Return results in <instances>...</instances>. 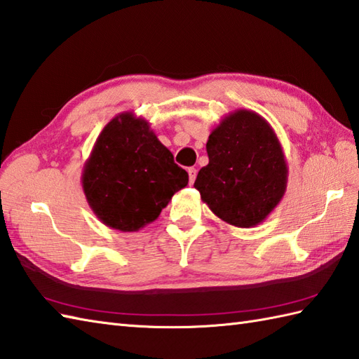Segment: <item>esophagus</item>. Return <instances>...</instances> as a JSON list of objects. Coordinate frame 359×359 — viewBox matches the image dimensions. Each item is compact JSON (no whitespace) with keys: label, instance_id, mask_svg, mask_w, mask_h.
I'll return each instance as SVG.
<instances>
[{"label":"esophagus","instance_id":"esophagus-1","mask_svg":"<svg viewBox=\"0 0 359 359\" xmlns=\"http://www.w3.org/2000/svg\"><path fill=\"white\" fill-rule=\"evenodd\" d=\"M188 175H189V184H194L196 180V175H197V170L196 168H188Z\"/></svg>","mask_w":359,"mask_h":359}]
</instances>
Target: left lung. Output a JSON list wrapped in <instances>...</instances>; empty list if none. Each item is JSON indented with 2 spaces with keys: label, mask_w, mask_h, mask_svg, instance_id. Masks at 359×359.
Segmentation results:
<instances>
[{
  "label": "left lung",
  "mask_w": 359,
  "mask_h": 359,
  "mask_svg": "<svg viewBox=\"0 0 359 359\" xmlns=\"http://www.w3.org/2000/svg\"><path fill=\"white\" fill-rule=\"evenodd\" d=\"M210 162L197 174L194 188L224 222L256 226L278 207L287 189L288 168L271 125L257 112L238 109L212 129Z\"/></svg>",
  "instance_id": "left-lung-1"
}]
</instances>
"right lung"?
I'll list each match as a JSON object with an SVG mask.
<instances>
[{"mask_svg":"<svg viewBox=\"0 0 359 359\" xmlns=\"http://www.w3.org/2000/svg\"><path fill=\"white\" fill-rule=\"evenodd\" d=\"M188 185L149 121L121 112L103 128L81 172L94 215L118 231H139L154 222L171 197Z\"/></svg>","mask_w":359,"mask_h":359,"instance_id":"add662e5","label":"right lung"}]
</instances>
